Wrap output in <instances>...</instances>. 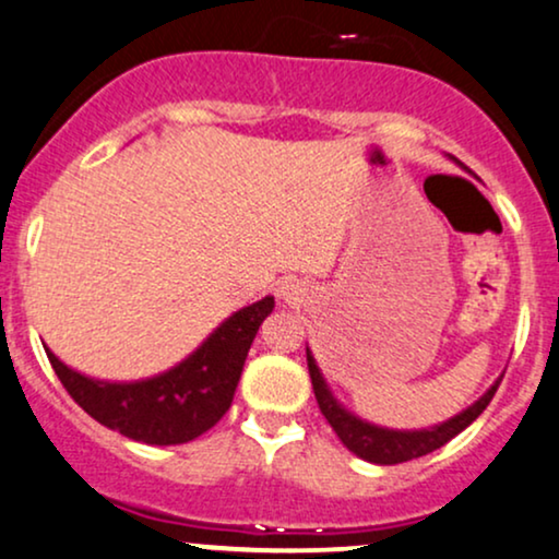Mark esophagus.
<instances>
[{
  "instance_id": "esophagus-1",
  "label": "esophagus",
  "mask_w": 559,
  "mask_h": 559,
  "mask_svg": "<svg viewBox=\"0 0 559 559\" xmlns=\"http://www.w3.org/2000/svg\"><path fill=\"white\" fill-rule=\"evenodd\" d=\"M280 293H282V298H285V300H295V295H298V293H295V285H282Z\"/></svg>"
}]
</instances>
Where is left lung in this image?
<instances>
[{
    "label": "left lung",
    "mask_w": 559,
    "mask_h": 559,
    "mask_svg": "<svg viewBox=\"0 0 559 559\" xmlns=\"http://www.w3.org/2000/svg\"><path fill=\"white\" fill-rule=\"evenodd\" d=\"M306 357H308V373H311L313 394H316V402H319L321 415L326 417V423L334 427L336 436H340L342 443L347 445L355 456L381 466L404 464V461L427 456V453H432L436 448L445 445L448 440L456 438L461 430H466V427H469L474 419L487 409V404L492 402L495 391H498L500 385V381H495V385L485 396H479L477 402L466 406L464 412H459L456 417L445 419V423H440L436 427H427V430H389V427L365 423V419L355 417L353 412L344 409V406L332 396L326 381H323L311 349H306Z\"/></svg>",
    "instance_id": "left-lung-1"
}]
</instances>
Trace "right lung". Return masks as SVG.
<instances>
[{"mask_svg":"<svg viewBox=\"0 0 559 559\" xmlns=\"http://www.w3.org/2000/svg\"><path fill=\"white\" fill-rule=\"evenodd\" d=\"M272 308V295L240 308L197 353L147 381H95L67 368L48 347L46 355L67 394L100 425L150 445L189 443L230 409L248 349Z\"/></svg>","mask_w":559,"mask_h":559,"instance_id":"add662e5","label":"right lung"}]
</instances>
